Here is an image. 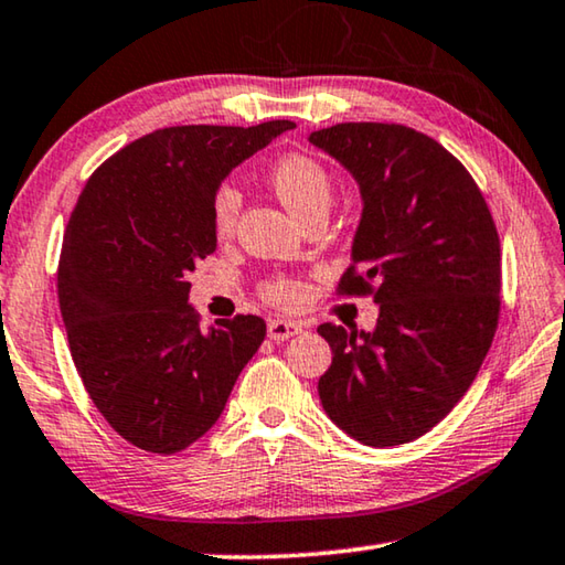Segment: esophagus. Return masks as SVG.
<instances>
[{
  "label": "esophagus",
  "mask_w": 565,
  "mask_h": 565,
  "mask_svg": "<svg viewBox=\"0 0 565 565\" xmlns=\"http://www.w3.org/2000/svg\"><path fill=\"white\" fill-rule=\"evenodd\" d=\"M299 331H301V324H297V321H289V319L268 321V339H274V342H284V339L297 337Z\"/></svg>",
  "instance_id": "34e87169"
}]
</instances>
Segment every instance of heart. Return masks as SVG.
Here are the masks:
<instances>
[{
	"label": "heart",
	"mask_w": 565,
	"mask_h": 565,
	"mask_svg": "<svg viewBox=\"0 0 565 565\" xmlns=\"http://www.w3.org/2000/svg\"><path fill=\"white\" fill-rule=\"evenodd\" d=\"M268 183L274 193L286 205L291 216H307L315 209H329L331 203V178L315 158L289 153L281 156L268 170ZM241 211V193L231 185H221L211 201V228L218 241L234 234ZM264 297L279 307H294L301 299V286L291 279H279L264 284Z\"/></svg>",
	"instance_id": "1"
}]
</instances>
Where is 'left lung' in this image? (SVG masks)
Segmentation results:
<instances>
[{"instance_id": "1", "label": "left lung", "mask_w": 565, "mask_h": 565, "mask_svg": "<svg viewBox=\"0 0 565 565\" xmlns=\"http://www.w3.org/2000/svg\"><path fill=\"white\" fill-rule=\"evenodd\" d=\"M354 175L362 218L339 294L380 303L374 331L321 324L319 399L370 447L417 440L458 405L500 315V238L458 158L407 125L339 122L309 136Z\"/></svg>"}]
</instances>
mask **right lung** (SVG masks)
<instances>
[{
    "label": "right lung",
    "instance_id": "1",
    "mask_svg": "<svg viewBox=\"0 0 565 565\" xmlns=\"http://www.w3.org/2000/svg\"><path fill=\"white\" fill-rule=\"evenodd\" d=\"M291 120L148 132L89 175L62 241L57 297L89 399L146 452L185 450L216 425L266 337L254 315L201 331L188 274L216 250L211 201Z\"/></svg>",
    "mask_w": 565,
    "mask_h": 565
}]
</instances>
